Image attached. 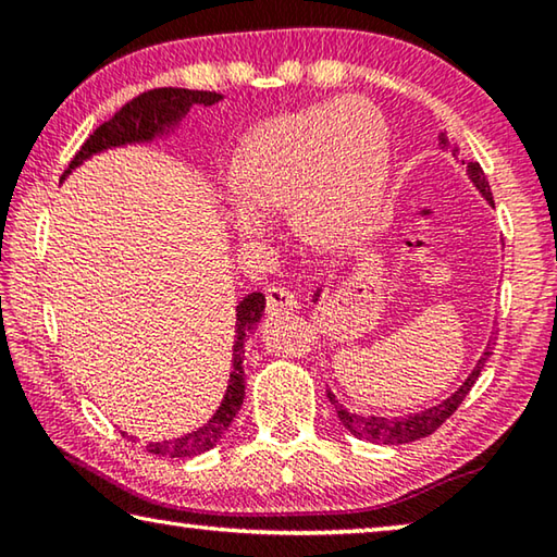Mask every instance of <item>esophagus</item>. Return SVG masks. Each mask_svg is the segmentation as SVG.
I'll return each instance as SVG.
<instances>
[{"mask_svg": "<svg viewBox=\"0 0 557 557\" xmlns=\"http://www.w3.org/2000/svg\"><path fill=\"white\" fill-rule=\"evenodd\" d=\"M265 299H268V314H280L287 312V309H297V299L289 289L272 285L265 289Z\"/></svg>", "mask_w": 557, "mask_h": 557, "instance_id": "34e87169", "label": "esophagus"}]
</instances>
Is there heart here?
<instances>
[{"instance_id":"1","label":"heart","mask_w":557,"mask_h":557,"mask_svg":"<svg viewBox=\"0 0 557 557\" xmlns=\"http://www.w3.org/2000/svg\"><path fill=\"white\" fill-rule=\"evenodd\" d=\"M391 169V135L361 98L319 102L262 120L233 154L231 225L256 238L262 219L289 211L297 238L344 252L379 219Z\"/></svg>"}]
</instances>
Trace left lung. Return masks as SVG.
<instances>
[{
  "mask_svg": "<svg viewBox=\"0 0 557 557\" xmlns=\"http://www.w3.org/2000/svg\"><path fill=\"white\" fill-rule=\"evenodd\" d=\"M440 145L442 147H451V152L459 154V147L451 143V137L447 135V132H442L440 135ZM461 164L467 166V176L469 182L476 186V191L484 196L488 206H494V199H492V188H488V182L486 176L482 172V166H479V162H474V159H461ZM319 297H322V287H317L312 301L317 305ZM488 356H492V342L486 344L482 358H479L474 369H471V373L467 375V381L459 385V388L449 395V398H445L437 405H432V408H425L420 412H410V414H400V418H379V414H358V412H348L342 403L336 400V395L326 388V398L329 403L334 405L336 408V414L338 420H342V425L351 432L354 437L358 440H369V442H381V445H405V442H414L420 437H428L435 432L442 422H445L451 412H455L461 400L467 398V393L471 391V385L476 383L479 373H482V369L488 361Z\"/></svg>",
  "mask_w": 557,
  "mask_h": 557,
  "instance_id": "left-lung-1",
  "label": "left lung"
}]
</instances>
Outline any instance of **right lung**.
Instances as JSON below:
<instances>
[{"label":"right lung","instance_id":"add662e5","mask_svg":"<svg viewBox=\"0 0 557 557\" xmlns=\"http://www.w3.org/2000/svg\"><path fill=\"white\" fill-rule=\"evenodd\" d=\"M223 100L221 92L211 90H186V88H157L147 90L135 100H129L125 108L117 110L108 122L92 132V135L83 143L78 154L73 157V162L65 169L63 176H69L75 166L88 162L90 157L115 147L127 145H149L154 139L169 137L178 127V122L186 117V112L194 106H215ZM265 312V295L262 292H250L245 295L238 307H235V342H233V363H231V379L228 388H225L223 400L219 410L213 412L209 422H203L201 428H196L188 435H182L176 440H162V442H149L147 451L157 457H196L209 451L211 447L219 445V440L228 432L231 422L238 414L243 398H245V373H243V356H245V336L250 334L252 326H258Z\"/></svg>","mask_w":557,"mask_h":557}]
</instances>
